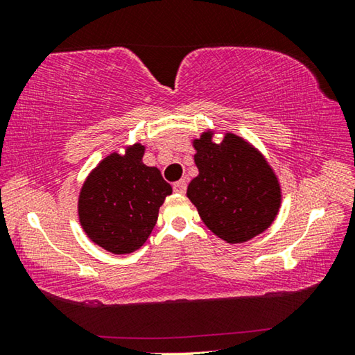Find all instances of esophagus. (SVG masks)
I'll return each instance as SVG.
<instances>
[{"label":"esophagus","instance_id":"1","mask_svg":"<svg viewBox=\"0 0 355 355\" xmlns=\"http://www.w3.org/2000/svg\"><path fill=\"white\" fill-rule=\"evenodd\" d=\"M186 186H188V183H186L184 180H180V182L173 184V192H177V194H184Z\"/></svg>","mask_w":355,"mask_h":355}]
</instances>
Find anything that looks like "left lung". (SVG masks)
<instances>
[{
  "mask_svg": "<svg viewBox=\"0 0 355 355\" xmlns=\"http://www.w3.org/2000/svg\"><path fill=\"white\" fill-rule=\"evenodd\" d=\"M213 131L192 141L199 175L186 191L205 225L230 244L260 235L277 216L282 203L279 178L266 158L243 139L227 131L220 142Z\"/></svg>",
  "mask_w": 355,
  "mask_h": 355,
  "instance_id": "8db88e82",
  "label": "left lung"
}]
</instances>
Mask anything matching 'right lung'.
<instances>
[{"label":"right lung","instance_id":"add662e5","mask_svg":"<svg viewBox=\"0 0 355 355\" xmlns=\"http://www.w3.org/2000/svg\"><path fill=\"white\" fill-rule=\"evenodd\" d=\"M144 152L146 147L136 142L123 155H107L84 180L78 197L84 233L111 254L142 248L158 220L159 207L172 194L158 167L142 163Z\"/></svg>","mask_w":355,"mask_h":355}]
</instances>
